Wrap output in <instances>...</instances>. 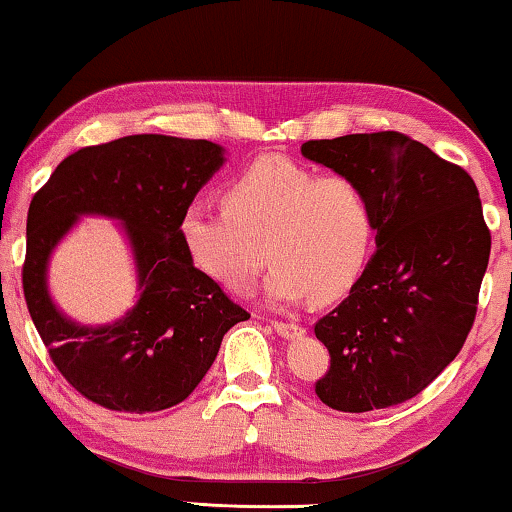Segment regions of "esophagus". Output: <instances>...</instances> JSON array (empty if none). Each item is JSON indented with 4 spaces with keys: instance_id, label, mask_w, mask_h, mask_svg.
Listing matches in <instances>:
<instances>
[{
    "instance_id": "esophagus-1",
    "label": "esophagus",
    "mask_w": 512,
    "mask_h": 512,
    "mask_svg": "<svg viewBox=\"0 0 512 512\" xmlns=\"http://www.w3.org/2000/svg\"><path fill=\"white\" fill-rule=\"evenodd\" d=\"M272 328L279 332L281 337H295V335H300L302 332V328L298 323H288V321H277V318H274L272 321Z\"/></svg>"
}]
</instances>
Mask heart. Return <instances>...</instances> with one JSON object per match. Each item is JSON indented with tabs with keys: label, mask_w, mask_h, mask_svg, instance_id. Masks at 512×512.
I'll use <instances>...</instances> for the list:
<instances>
[{
	"label": "heart",
	"mask_w": 512,
	"mask_h": 512,
	"mask_svg": "<svg viewBox=\"0 0 512 512\" xmlns=\"http://www.w3.org/2000/svg\"><path fill=\"white\" fill-rule=\"evenodd\" d=\"M180 240L194 268L228 291H247L268 251L265 293L272 302L307 293L328 302L365 268L374 210L353 177H321L295 161L268 157L228 180L224 205L184 207Z\"/></svg>",
	"instance_id": "b5f03b06"
}]
</instances>
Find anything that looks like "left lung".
Returning a JSON list of instances; mask_svg holds the SVG:
<instances>
[{
  "instance_id": "8db88e82",
  "label": "left lung",
  "mask_w": 512,
  "mask_h": 512,
  "mask_svg": "<svg viewBox=\"0 0 512 512\" xmlns=\"http://www.w3.org/2000/svg\"><path fill=\"white\" fill-rule=\"evenodd\" d=\"M300 152L360 182L376 228L348 298L314 325L330 353L316 395L344 413L402 404L457 358L476 321L492 247L476 182L399 131L307 140Z\"/></svg>"
}]
</instances>
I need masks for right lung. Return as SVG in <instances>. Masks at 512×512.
Returning a JSON list of instances; mask_svg holds the SVG:
<instances>
[{
    "label": "right lung",
    "instance_id": "obj_1",
    "mask_svg": "<svg viewBox=\"0 0 512 512\" xmlns=\"http://www.w3.org/2000/svg\"><path fill=\"white\" fill-rule=\"evenodd\" d=\"M210 140L138 133L73 152L36 191L27 212L22 291L59 374L108 411L152 413L187 399L221 339L249 311L189 261L180 219L221 166ZM78 213L122 218L139 263L141 300L113 326L83 329L54 309L45 263Z\"/></svg>",
    "mask_w": 512,
    "mask_h": 512
}]
</instances>
